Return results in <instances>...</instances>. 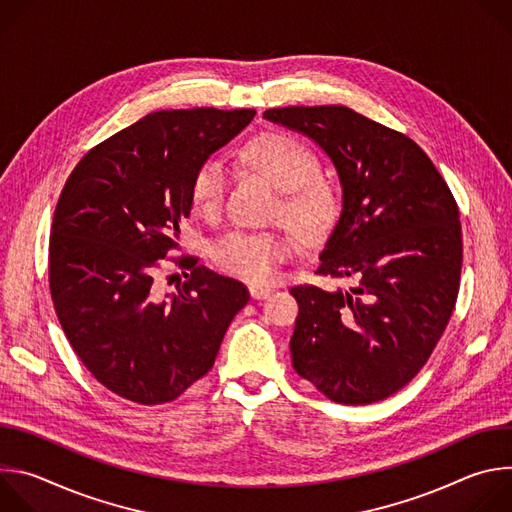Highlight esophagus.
<instances>
[{"label": "esophagus", "instance_id": "obj_1", "mask_svg": "<svg viewBox=\"0 0 512 512\" xmlns=\"http://www.w3.org/2000/svg\"><path fill=\"white\" fill-rule=\"evenodd\" d=\"M249 294H251L253 300H265V298H269L273 294V289L271 287H263V285H251L249 287Z\"/></svg>", "mask_w": 512, "mask_h": 512}]
</instances>
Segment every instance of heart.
Returning <instances> with one entry per match:
<instances>
[{
    "mask_svg": "<svg viewBox=\"0 0 512 512\" xmlns=\"http://www.w3.org/2000/svg\"><path fill=\"white\" fill-rule=\"evenodd\" d=\"M245 158L281 192V214L291 227L306 237H316L328 229L336 214V194L318 178L320 162L308 145L285 133H265L247 145ZM227 184L229 170L225 162L221 158L204 160L190 186L194 214L204 221L218 218ZM289 255L291 241L269 231L237 229L212 247L218 267L251 283L271 281Z\"/></svg>",
    "mask_w": 512,
    "mask_h": 512,
    "instance_id": "1",
    "label": "heart"
}]
</instances>
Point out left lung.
<instances>
[{
	"instance_id": "1",
	"label": "left lung",
	"mask_w": 512,
	"mask_h": 512,
	"mask_svg": "<svg viewBox=\"0 0 512 512\" xmlns=\"http://www.w3.org/2000/svg\"><path fill=\"white\" fill-rule=\"evenodd\" d=\"M263 117L306 135L332 162L342 210L318 273L358 281L346 291L291 287L300 304L291 362L336 403L381 401L421 371L454 312L456 200L413 139L348 107H283Z\"/></svg>"
}]
</instances>
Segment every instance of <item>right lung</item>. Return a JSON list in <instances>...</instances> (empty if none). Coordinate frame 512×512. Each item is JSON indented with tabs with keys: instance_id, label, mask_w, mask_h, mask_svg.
Returning <instances> with one entry per match:
<instances>
[{
	"instance_id": "right-lung-1",
	"label": "right lung",
	"mask_w": 512,
	"mask_h": 512,
	"mask_svg": "<svg viewBox=\"0 0 512 512\" xmlns=\"http://www.w3.org/2000/svg\"><path fill=\"white\" fill-rule=\"evenodd\" d=\"M253 109L145 115L93 148L68 176L50 233V294L93 377L141 405L180 397L214 364L249 302L237 279L182 259L190 277L162 291L198 166L239 135Z\"/></svg>"
}]
</instances>
